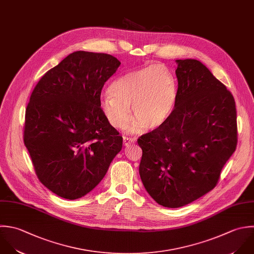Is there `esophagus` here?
I'll use <instances>...</instances> for the list:
<instances>
[{"label":"esophagus","mask_w":254,"mask_h":254,"mask_svg":"<svg viewBox=\"0 0 254 254\" xmlns=\"http://www.w3.org/2000/svg\"><path fill=\"white\" fill-rule=\"evenodd\" d=\"M135 141V138L134 137H128V136H123V142H124V145H128L130 143H133Z\"/></svg>","instance_id":"obj_1"}]
</instances>
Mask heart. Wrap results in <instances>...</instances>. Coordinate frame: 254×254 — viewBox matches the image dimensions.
<instances>
[{"instance_id":"heart-1","label":"heart","mask_w":254,"mask_h":254,"mask_svg":"<svg viewBox=\"0 0 254 254\" xmlns=\"http://www.w3.org/2000/svg\"><path fill=\"white\" fill-rule=\"evenodd\" d=\"M109 93L101 101L107 121L116 128H124L131 108L135 118L131 126L133 131L161 127L170 118L178 96L173 74L156 64L119 77L110 85Z\"/></svg>"}]
</instances>
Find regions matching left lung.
I'll return each instance as SVG.
<instances>
[{
  "label": "left lung",
  "instance_id": "8db88e82",
  "mask_svg": "<svg viewBox=\"0 0 254 254\" xmlns=\"http://www.w3.org/2000/svg\"><path fill=\"white\" fill-rule=\"evenodd\" d=\"M176 62L178 96L170 118L137 139L140 179L166 208L183 207L213 190L238 144L232 93L202 62Z\"/></svg>",
  "mask_w": 254,
  "mask_h": 254
}]
</instances>
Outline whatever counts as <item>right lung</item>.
<instances>
[{
  "label": "right lung",
  "instance_id": "1",
  "mask_svg": "<svg viewBox=\"0 0 254 254\" xmlns=\"http://www.w3.org/2000/svg\"><path fill=\"white\" fill-rule=\"evenodd\" d=\"M121 62L113 55L76 51L48 70L25 109L23 142L38 180L75 200L104 178L123 137L101 109V92Z\"/></svg>",
  "mask_w": 254,
  "mask_h": 254
}]
</instances>
